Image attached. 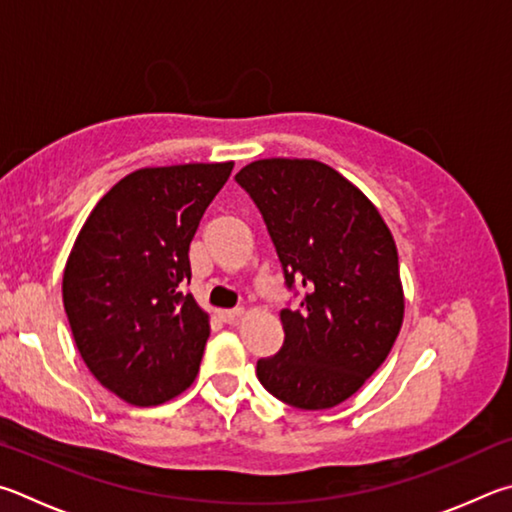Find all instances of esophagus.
<instances>
[{
  "label": "esophagus",
  "instance_id": "34e87169",
  "mask_svg": "<svg viewBox=\"0 0 512 512\" xmlns=\"http://www.w3.org/2000/svg\"><path fill=\"white\" fill-rule=\"evenodd\" d=\"M242 312H245L242 308H233V310H220L218 315L224 324H236V321L242 317Z\"/></svg>",
  "mask_w": 512,
  "mask_h": 512
}]
</instances>
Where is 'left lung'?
<instances>
[{"mask_svg":"<svg viewBox=\"0 0 512 512\" xmlns=\"http://www.w3.org/2000/svg\"><path fill=\"white\" fill-rule=\"evenodd\" d=\"M256 202L285 285L283 346L258 360L263 387L297 409H330L387 360L405 317L398 249L360 188L315 159H258L236 175Z\"/></svg>","mask_w":512,"mask_h":512,"instance_id":"left-lung-1","label":"left lung"}]
</instances>
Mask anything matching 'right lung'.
I'll list each match as a JSON object with an SVG mask.
<instances>
[{
	"label": "right lung",
	"instance_id": "add662e5",
	"mask_svg": "<svg viewBox=\"0 0 512 512\" xmlns=\"http://www.w3.org/2000/svg\"><path fill=\"white\" fill-rule=\"evenodd\" d=\"M233 161L139 168L89 213L67 258L62 301L94 378L134 407L191 387L209 339L188 247Z\"/></svg>",
	"mask_w": 512,
	"mask_h": 512
}]
</instances>
